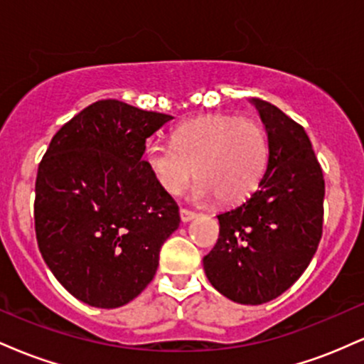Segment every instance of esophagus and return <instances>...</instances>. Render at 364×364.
<instances>
[{"label": "esophagus", "mask_w": 364, "mask_h": 364, "mask_svg": "<svg viewBox=\"0 0 364 364\" xmlns=\"http://www.w3.org/2000/svg\"><path fill=\"white\" fill-rule=\"evenodd\" d=\"M179 217H181L183 223H190L191 219H195L196 214H195V212L188 210V208H181V210H179Z\"/></svg>", "instance_id": "1"}]
</instances>
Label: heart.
<instances>
[{"label": "heart", "instance_id": "1", "mask_svg": "<svg viewBox=\"0 0 364 364\" xmlns=\"http://www.w3.org/2000/svg\"><path fill=\"white\" fill-rule=\"evenodd\" d=\"M269 159V141L263 128L235 116H208L188 121L173 132V145L150 141L145 161L159 186L179 195L195 183L196 200L217 198L236 203L257 188Z\"/></svg>", "mask_w": 364, "mask_h": 364}]
</instances>
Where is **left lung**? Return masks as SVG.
<instances>
[{"instance_id":"left-lung-1","label":"left lung","mask_w":364,"mask_h":364,"mask_svg":"<svg viewBox=\"0 0 364 364\" xmlns=\"http://www.w3.org/2000/svg\"><path fill=\"white\" fill-rule=\"evenodd\" d=\"M258 111L269 161L257 190L217 215L219 240L203 257L212 286L241 304H263L301 277L318 248L325 181L306 132L272 104Z\"/></svg>"}]
</instances>
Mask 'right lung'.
<instances>
[{"mask_svg": "<svg viewBox=\"0 0 364 364\" xmlns=\"http://www.w3.org/2000/svg\"><path fill=\"white\" fill-rule=\"evenodd\" d=\"M173 116L116 99L73 116L53 136L36 179V236L70 294L95 308L135 299L156 275L179 208L144 161Z\"/></svg>", "mask_w": 364, "mask_h": 364, "instance_id": "1", "label": "right lung"}]
</instances>
